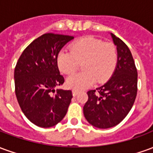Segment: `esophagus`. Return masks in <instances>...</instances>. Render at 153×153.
<instances>
[{
	"label": "esophagus",
	"instance_id": "34e87169",
	"mask_svg": "<svg viewBox=\"0 0 153 153\" xmlns=\"http://www.w3.org/2000/svg\"><path fill=\"white\" fill-rule=\"evenodd\" d=\"M72 93H73L74 96H76V95H78L79 92H78V91H76V90H73V91H72Z\"/></svg>",
	"mask_w": 153,
	"mask_h": 153
}]
</instances>
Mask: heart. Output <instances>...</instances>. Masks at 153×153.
<instances>
[{
	"label": "heart",
	"instance_id": "1",
	"mask_svg": "<svg viewBox=\"0 0 153 153\" xmlns=\"http://www.w3.org/2000/svg\"><path fill=\"white\" fill-rule=\"evenodd\" d=\"M118 61L115 45L104 42L94 37H85L76 41L71 51H61L57 56V65L61 72L74 73L83 63L84 72L68 77L67 86L76 91L89 88L95 83H104L114 72Z\"/></svg>",
	"mask_w": 153,
	"mask_h": 153
}]
</instances>
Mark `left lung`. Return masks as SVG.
<instances>
[{"label": "left lung", "instance_id": "1", "mask_svg": "<svg viewBox=\"0 0 153 153\" xmlns=\"http://www.w3.org/2000/svg\"><path fill=\"white\" fill-rule=\"evenodd\" d=\"M116 46L118 61L109 80L96 90L88 92V100L83 106L88 122L99 128L120 124L128 115L137 96L138 72L127 45L111 33Z\"/></svg>", "mask_w": 153, "mask_h": 153}]
</instances>
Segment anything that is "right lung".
Instances as JSON below:
<instances>
[{"instance_id": "add662e5", "label": "right lung", "mask_w": 153, "mask_h": 153, "mask_svg": "<svg viewBox=\"0 0 153 153\" xmlns=\"http://www.w3.org/2000/svg\"><path fill=\"white\" fill-rule=\"evenodd\" d=\"M73 39L45 33L25 48L16 64L15 95L23 113L37 126L52 127L66 115L73 95L70 90L58 88L65 79L58 69L57 56Z\"/></svg>"}]
</instances>
